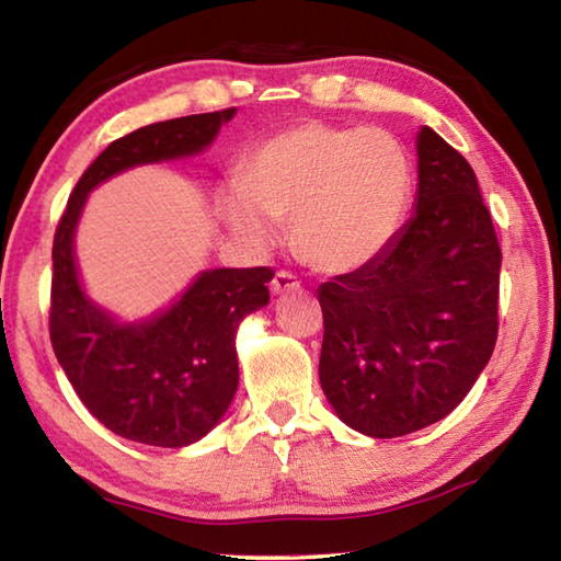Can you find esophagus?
<instances>
[{
	"label": "esophagus",
	"instance_id": "1",
	"mask_svg": "<svg viewBox=\"0 0 561 561\" xmlns=\"http://www.w3.org/2000/svg\"><path fill=\"white\" fill-rule=\"evenodd\" d=\"M301 289V282L294 277L291 272H277L272 279V291L274 294H289V291H297Z\"/></svg>",
	"mask_w": 561,
	"mask_h": 561
}]
</instances>
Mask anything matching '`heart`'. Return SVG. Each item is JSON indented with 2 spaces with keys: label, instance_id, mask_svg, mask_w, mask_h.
I'll list each match as a JSON object with an SVG mask.
<instances>
[{
  "label": "heart",
  "instance_id": "heart-1",
  "mask_svg": "<svg viewBox=\"0 0 561 561\" xmlns=\"http://www.w3.org/2000/svg\"><path fill=\"white\" fill-rule=\"evenodd\" d=\"M411 187V160L391 133L307 121L267 140L244 165L242 187L225 190L217 210L254 250L277 242V222H291L309 267L348 274L393 242Z\"/></svg>",
  "mask_w": 561,
  "mask_h": 561
}]
</instances>
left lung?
<instances>
[{
	"label": "left lung",
	"instance_id": "8db88e82",
	"mask_svg": "<svg viewBox=\"0 0 561 561\" xmlns=\"http://www.w3.org/2000/svg\"><path fill=\"white\" fill-rule=\"evenodd\" d=\"M415 210L381 257L317 289L319 381L348 428L398 438L443 421L497 341L502 252L478 178L428 126Z\"/></svg>",
	"mask_w": 561,
	"mask_h": 561
}]
</instances>
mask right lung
<instances>
[{
    "label": "right lung",
    "instance_id": "1",
    "mask_svg": "<svg viewBox=\"0 0 561 561\" xmlns=\"http://www.w3.org/2000/svg\"><path fill=\"white\" fill-rule=\"evenodd\" d=\"M237 108L150 123L103 150L76 183L54 237L51 346L93 417L121 438L185 448L205 438L230 408L240 366V321L270 304L274 272L205 270L150 317L123 321L83 289L76 230L101 183L136 165L201 156Z\"/></svg>",
    "mask_w": 561,
    "mask_h": 561
}]
</instances>
